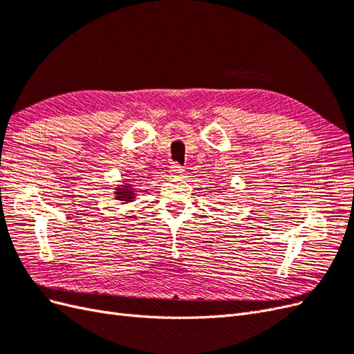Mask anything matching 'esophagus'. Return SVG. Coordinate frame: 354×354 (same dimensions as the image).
<instances>
[{
	"label": "esophagus",
	"mask_w": 354,
	"mask_h": 354,
	"mask_svg": "<svg viewBox=\"0 0 354 354\" xmlns=\"http://www.w3.org/2000/svg\"><path fill=\"white\" fill-rule=\"evenodd\" d=\"M183 171H185V168L181 167L178 162H173L169 165V173L173 174V176H180V174H183Z\"/></svg>",
	"instance_id": "1"
}]
</instances>
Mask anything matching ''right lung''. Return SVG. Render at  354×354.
I'll list each match as a JSON object with an SVG mask.
<instances>
[{
    "mask_svg": "<svg viewBox=\"0 0 354 354\" xmlns=\"http://www.w3.org/2000/svg\"><path fill=\"white\" fill-rule=\"evenodd\" d=\"M128 187H130V186H122V189H118L116 198L120 199V201H122V202L131 201V199H133V192L128 190ZM131 189H133V187H131Z\"/></svg>",
    "mask_w": 354,
    "mask_h": 354,
    "instance_id": "add662e5",
    "label": "right lung"
}]
</instances>
